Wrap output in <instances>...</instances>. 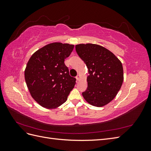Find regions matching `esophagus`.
Returning a JSON list of instances; mask_svg holds the SVG:
<instances>
[{
	"label": "esophagus",
	"mask_w": 151,
	"mask_h": 151,
	"mask_svg": "<svg viewBox=\"0 0 151 151\" xmlns=\"http://www.w3.org/2000/svg\"><path fill=\"white\" fill-rule=\"evenodd\" d=\"M80 79H81V76H80L79 74H78V75H77V76H76V79H77V81H79Z\"/></svg>",
	"instance_id": "1"
}]
</instances>
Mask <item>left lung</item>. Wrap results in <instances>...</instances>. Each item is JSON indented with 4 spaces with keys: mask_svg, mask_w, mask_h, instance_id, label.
<instances>
[{
    "mask_svg": "<svg viewBox=\"0 0 151 151\" xmlns=\"http://www.w3.org/2000/svg\"><path fill=\"white\" fill-rule=\"evenodd\" d=\"M76 50L88 68V88L83 93L84 98L93 106H104L115 98L122 87V62L109 50L98 45H77Z\"/></svg>",
    "mask_w": 151,
    "mask_h": 151,
    "instance_id": "8db88e82",
    "label": "left lung"
}]
</instances>
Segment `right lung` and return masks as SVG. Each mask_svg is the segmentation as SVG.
Instances as JSON below:
<instances>
[{"mask_svg":"<svg viewBox=\"0 0 151 151\" xmlns=\"http://www.w3.org/2000/svg\"><path fill=\"white\" fill-rule=\"evenodd\" d=\"M74 47L67 43L48 44L32 55L27 63L26 85L31 96L43 107L60 106L74 88L76 79L69 75L64 63Z\"/></svg>","mask_w":151,"mask_h":151,"instance_id":"1","label":"right lung"}]
</instances>
